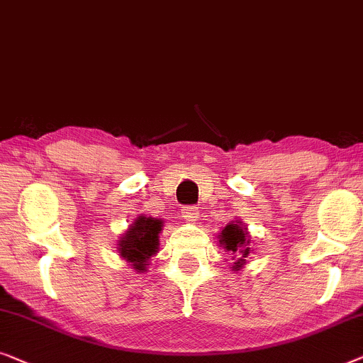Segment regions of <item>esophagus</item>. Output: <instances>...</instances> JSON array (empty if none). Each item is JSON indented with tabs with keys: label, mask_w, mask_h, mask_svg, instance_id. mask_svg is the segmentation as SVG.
<instances>
[{
	"label": "esophagus",
	"mask_w": 363,
	"mask_h": 363,
	"mask_svg": "<svg viewBox=\"0 0 363 363\" xmlns=\"http://www.w3.org/2000/svg\"><path fill=\"white\" fill-rule=\"evenodd\" d=\"M181 216L186 222H196L199 218L197 207H184L181 211Z\"/></svg>",
	"instance_id": "1"
}]
</instances>
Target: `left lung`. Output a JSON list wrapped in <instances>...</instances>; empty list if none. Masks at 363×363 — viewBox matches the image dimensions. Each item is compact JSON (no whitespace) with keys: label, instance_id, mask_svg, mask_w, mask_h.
Wrapping results in <instances>:
<instances>
[{"label":"left lung","instance_id":"1","mask_svg":"<svg viewBox=\"0 0 363 363\" xmlns=\"http://www.w3.org/2000/svg\"><path fill=\"white\" fill-rule=\"evenodd\" d=\"M218 243L227 252H232L235 255V262L232 264L233 272H240L243 264L248 263L250 255L253 253L252 237H250L248 228L243 225L242 220L230 222L227 227H223V230L218 233Z\"/></svg>","mask_w":363,"mask_h":363}]
</instances>
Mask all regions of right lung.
<instances>
[{
	"mask_svg": "<svg viewBox=\"0 0 363 363\" xmlns=\"http://www.w3.org/2000/svg\"><path fill=\"white\" fill-rule=\"evenodd\" d=\"M164 225L162 218L140 213L116 242V252L138 273L147 272L151 257L160 250V233Z\"/></svg>",
	"mask_w": 363,
	"mask_h": 363,
	"instance_id": "obj_1",
	"label": "right lung"
}]
</instances>
